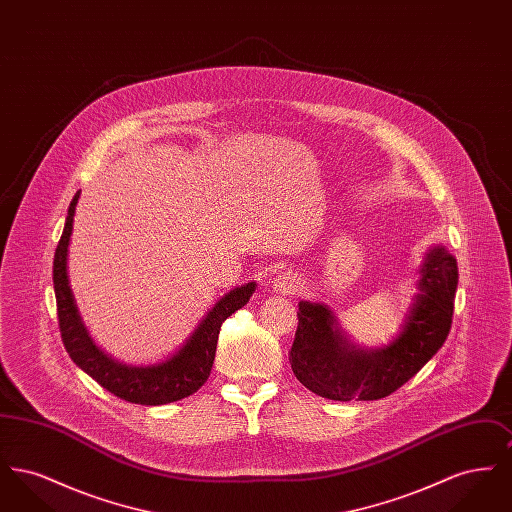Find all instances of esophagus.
<instances>
[{"instance_id": "34e87169", "label": "esophagus", "mask_w": 512, "mask_h": 512, "mask_svg": "<svg viewBox=\"0 0 512 512\" xmlns=\"http://www.w3.org/2000/svg\"><path fill=\"white\" fill-rule=\"evenodd\" d=\"M274 292L282 293V295H293V293L299 292L303 282L297 274H290V272H284L280 274L276 280H274Z\"/></svg>"}]
</instances>
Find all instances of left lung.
<instances>
[{
	"label": "left lung",
	"instance_id": "1",
	"mask_svg": "<svg viewBox=\"0 0 512 512\" xmlns=\"http://www.w3.org/2000/svg\"><path fill=\"white\" fill-rule=\"evenodd\" d=\"M420 272V293L403 332L382 349H357L324 305L301 301L290 349L297 380L334 401L382 399L409 382L447 340L459 282L457 261L443 247L428 253Z\"/></svg>",
	"mask_w": 512,
	"mask_h": 512
}]
</instances>
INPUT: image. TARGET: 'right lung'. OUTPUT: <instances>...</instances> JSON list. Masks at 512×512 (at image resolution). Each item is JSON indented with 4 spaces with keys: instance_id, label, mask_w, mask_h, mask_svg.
Returning <instances> with one entry per match:
<instances>
[{
    "instance_id": "1",
    "label": "right lung",
    "mask_w": 512,
    "mask_h": 512,
    "mask_svg": "<svg viewBox=\"0 0 512 512\" xmlns=\"http://www.w3.org/2000/svg\"><path fill=\"white\" fill-rule=\"evenodd\" d=\"M80 192L69 205L65 228L53 257V288L57 299L59 330L69 357L90 374L101 388L111 391L128 403L138 405H167L180 401L199 390L213 368L217 341L222 322L242 309L255 292L249 282L242 288L226 293L219 303L201 320L192 338L169 361L155 366H126L103 355L90 340L74 305L73 292L67 276V247L73 234V217Z\"/></svg>"
}]
</instances>
